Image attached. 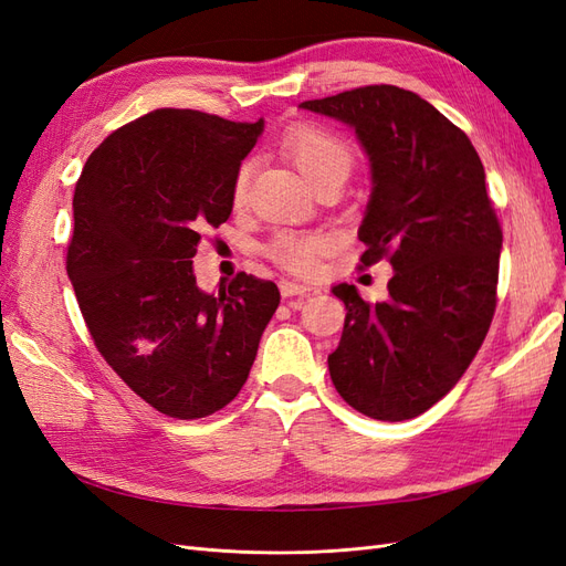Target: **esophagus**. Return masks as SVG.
I'll return each instance as SVG.
<instances>
[{
	"instance_id": "34e87169",
	"label": "esophagus",
	"mask_w": 566,
	"mask_h": 566,
	"mask_svg": "<svg viewBox=\"0 0 566 566\" xmlns=\"http://www.w3.org/2000/svg\"><path fill=\"white\" fill-rule=\"evenodd\" d=\"M279 290H281L283 297H302V295L312 293L310 285H302V283H295V281H281Z\"/></svg>"
}]
</instances>
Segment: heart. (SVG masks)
I'll use <instances>...</instances> for the list:
<instances>
[{
	"mask_svg": "<svg viewBox=\"0 0 566 566\" xmlns=\"http://www.w3.org/2000/svg\"><path fill=\"white\" fill-rule=\"evenodd\" d=\"M281 150L295 163L312 186L333 177L347 179L354 167L352 146L337 132L316 123H300L290 127L281 139ZM252 167V160H245L235 169L231 184L233 208H243L248 202ZM328 250L331 238L316 231H279L264 248L271 262H276L290 273H300V276L312 273Z\"/></svg>",
	"mask_w": 566,
	"mask_h": 566,
	"instance_id": "heart-1",
	"label": "heart"
}]
</instances>
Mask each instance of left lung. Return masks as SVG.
I'll return each mask as SVG.
<instances>
[{
  "label": "left lung",
  "instance_id": "1",
  "mask_svg": "<svg viewBox=\"0 0 566 566\" xmlns=\"http://www.w3.org/2000/svg\"><path fill=\"white\" fill-rule=\"evenodd\" d=\"M354 127L373 191L361 269L387 260V302L339 283L345 331L328 356L335 389L358 413L410 420L455 387L489 333L503 231L468 134L432 104L370 84L300 104Z\"/></svg>",
  "mask_w": 566,
  "mask_h": 566
}]
</instances>
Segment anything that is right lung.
<instances>
[{
	"mask_svg": "<svg viewBox=\"0 0 566 566\" xmlns=\"http://www.w3.org/2000/svg\"><path fill=\"white\" fill-rule=\"evenodd\" d=\"M264 123L158 108L108 134L75 184L65 269L106 364L160 413L212 416L235 399L279 310L276 283L241 271L196 285L200 235L229 219L231 184Z\"/></svg>",
	"mask_w": 566,
	"mask_h": 566,
	"instance_id": "right-lung-1",
	"label": "right lung"
}]
</instances>
